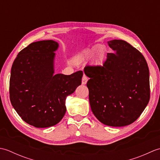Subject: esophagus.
I'll list each match as a JSON object with an SVG mask.
<instances>
[{"instance_id":"1","label":"esophagus","mask_w":160,"mask_h":160,"mask_svg":"<svg viewBox=\"0 0 160 160\" xmlns=\"http://www.w3.org/2000/svg\"><path fill=\"white\" fill-rule=\"evenodd\" d=\"M87 81H88V77L87 76H85V75H83L82 78V84H87Z\"/></svg>"}]
</instances>
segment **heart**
<instances>
[{
    "instance_id": "heart-1",
    "label": "heart",
    "mask_w": 160,
    "mask_h": 160,
    "mask_svg": "<svg viewBox=\"0 0 160 160\" xmlns=\"http://www.w3.org/2000/svg\"><path fill=\"white\" fill-rule=\"evenodd\" d=\"M100 45H95L91 48H88L85 50H84L82 52H81L80 54L76 56V59L77 61H82L84 60L90 59L95 53H96V58L95 61L97 64H101L103 62L104 58V52Z\"/></svg>"
}]
</instances>
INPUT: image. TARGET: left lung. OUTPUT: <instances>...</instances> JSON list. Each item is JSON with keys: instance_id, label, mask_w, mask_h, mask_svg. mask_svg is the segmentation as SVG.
I'll use <instances>...</instances> for the list:
<instances>
[{"instance_id": "left-lung-1", "label": "left lung", "mask_w": 160, "mask_h": 160, "mask_svg": "<svg viewBox=\"0 0 160 160\" xmlns=\"http://www.w3.org/2000/svg\"><path fill=\"white\" fill-rule=\"evenodd\" d=\"M102 67L84 68L90 79L91 111L102 123L120 127L132 124L140 117L150 99L148 64L143 55L124 40H113Z\"/></svg>"}]
</instances>
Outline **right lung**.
I'll use <instances>...</instances> for the list:
<instances>
[{
  "label": "right lung",
  "mask_w": 160,
  "mask_h": 160,
  "mask_svg": "<svg viewBox=\"0 0 160 160\" xmlns=\"http://www.w3.org/2000/svg\"><path fill=\"white\" fill-rule=\"evenodd\" d=\"M54 40L32 42L17 55L11 69L10 101L20 117L36 128H47L62 120L66 98L82 83L83 73L55 74Z\"/></svg>",
  "instance_id": "add662e5"
}]
</instances>
